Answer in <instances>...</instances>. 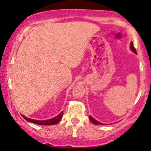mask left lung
<instances>
[{
	"label": "left lung",
	"mask_w": 151,
	"mask_h": 151,
	"mask_svg": "<svg viewBox=\"0 0 151 151\" xmlns=\"http://www.w3.org/2000/svg\"><path fill=\"white\" fill-rule=\"evenodd\" d=\"M130 48H131V50H132V51L136 53V54H137L136 49H135V48H134V45H133V42H132V43H131ZM89 118H90V120H91V122H92L93 123V124H96V125H104V124H103V123H101L99 122V121H97L96 120L94 119V118H93V117L91 116V115H89Z\"/></svg>",
	"instance_id": "obj_1"
}]
</instances>
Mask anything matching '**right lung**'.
Wrapping results in <instances>:
<instances>
[{
  "label": "right lung",
  "instance_id": "1",
  "mask_svg": "<svg viewBox=\"0 0 151 151\" xmlns=\"http://www.w3.org/2000/svg\"><path fill=\"white\" fill-rule=\"evenodd\" d=\"M62 116H63V112H60L59 115H58L57 116L55 117V118H51V119L47 120V121H36V120L30 119V118H26V117L22 115V117H23L26 121H28V122L36 123V124H38V125H42V126H50V125L57 124V123L61 120Z\"/></svg>",
  "mask_w": 151,
  "mask_h": 151
}]
</instances>
